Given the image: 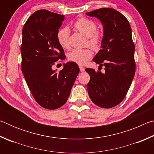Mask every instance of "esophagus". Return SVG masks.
Listing matches in <instances>:
<instances>
[{
	"instance_id": "1",
	"label": "esophagus",
	"mask_w": 154,
	"mask_h": 154,
	"mask_svg": "<svg viewBox=\"0 0 154 154\" xmlns=\"http://www.w3.org/2000/svg\"><path fill=\"white\" fill-rule=\"evenodd\" d=\"M79 69H80V71H81V72H83V71H85L84 67L82 66H79Z\"/></svg>"
}]
</instances>
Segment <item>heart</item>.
Returning a JSON list of instances; mask_svg holds the SVG:
<instances>
[{
  "label": "heart",
  "instance_id": "heart-1",
  "mask_svg": "<svg viewBox=\"0 0 154 154\" xmlns=\"http://www.w3.org/2000/svg\"><path fill=\"white\" fill-rule=\"evenodd\" d=\"M73 27L78 32L86 36V45L94 50L100 48L103 41V33L97 30V24L94 21L87 17H80L75 21ZM69 36L70 30L68 27H62L57 31L56 39L62 48H69ZM92 51L89 48L75 49L68 54V59L77 64L83 65L92 58Z\"/></svg>",
  "mask_w": 154,
  "mask_h": 154
}]
</instances>
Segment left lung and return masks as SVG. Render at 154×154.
<instances>
[{
  "instance_id": "left-lung-1",
  "label": "left lung",
  "mask_w": 154,
  "mask_h": 154,
  "mask_svg": "<svg viewBox=\"0 0 154 154\" xmlns=\"http://www.w3.org/2000/svg\"><path fill=\"white\" fill-rule=\"evenodd\" d=\"M97 17L103 24L101 49L93 61L105 66V72L87 68L90 76L87 85L92 102L102 108L119 105L126 96L133 79L136 64L132 30L127 18L112 8H100L86 13Z\"/></svg>"
}]
</instances>
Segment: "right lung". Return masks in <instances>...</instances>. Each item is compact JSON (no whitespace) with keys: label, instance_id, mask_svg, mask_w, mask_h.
<instances>
[{"label":"right lung","instance_id":"right-lung-1","mask_svg":"<svg viewBox=\"0 0 154 154\" xmlns=\"http://www.w3.org/2000/svg\"><path fill=\"white\" fill-rule=\"evenodd\" d=\"M64 20L63 15L41 9L30 15L22 29V71L36 103L50 110L66 103L79 72L72 62L58 72L52 70L57 61L66 58L56 39Z\"/></svg>","mask_w":154,"mask_h":154}]
</instances>
